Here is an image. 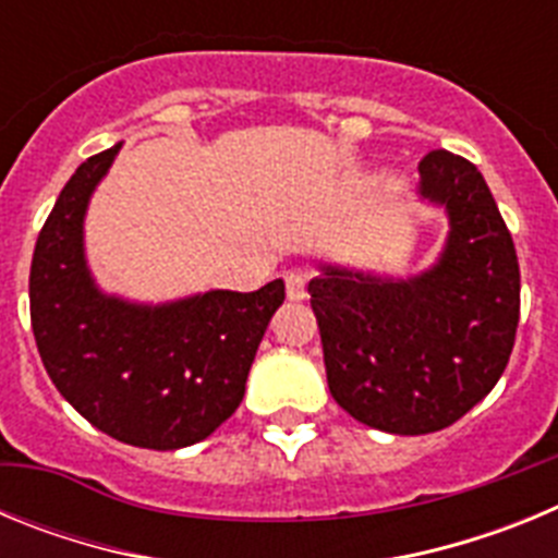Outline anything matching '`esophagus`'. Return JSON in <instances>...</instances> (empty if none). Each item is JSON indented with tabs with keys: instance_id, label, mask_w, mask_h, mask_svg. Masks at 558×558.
I'll return each instance as SVG.
<instances>
[{
	"instance_id": "obj_1",
	"label": "esophagus",
	"mask_w": 558,
	"mask_h": 558,
	"mask_svg": "<svg viewBox=\"0 0 558 558\" xmlns=\"http://www.w3.org/2000/svg\"><path fill=\"white\" fill-rule=\"evenodd\" d=\"M284 288H288L290 302H302V299H307V276L302 270H290L284 276Z\"/></svg>"
}]
</instances>
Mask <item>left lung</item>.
Segmentation results:
<instances>
[{
	"label": "left lung",
	"instance_id": "obj_1",
	"mask_svg": "<svg viewBox=\"0 0 558 558\" xmlns=\"http://www.w3.org/2000/svg\"><path fill=\"white\" fill-rule=\"evenodd\" d=\"M418 201L447 215L438 256L411 276L318 263L307 284L329 393L393 436L450 427L497 386L520 322V265L475 165L447 150L418 165Z\"/></svg>",
	"mask_w": 558,
	"mask_h": 558
}]
</instances>
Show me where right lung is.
<instances>
[{"label": "right lung", "instance_id": "1", "mask_svg": "<svg viewBox=\"0 0 558 558\" xmlns=\"http://www.w3.org/2000/svg\"><path fill=\"white\" fill-rule=\"evenodd\" d=\"M120 147L77 167L38 234L29 268L33 335L49 379L97 430L145 450H181L209 438L240 408L284 282L172 302L102 290L86 256V215Z\"/></svg>", "mask_w": 558, "mask_h": 558}]
</instances>
